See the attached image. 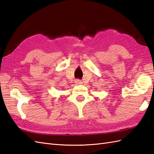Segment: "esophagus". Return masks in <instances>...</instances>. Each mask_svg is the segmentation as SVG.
Here are the masks:
<instances>
[{
    "instance_id": "obj_1",
    "label": "esophagus",
    "mask_w": 154,
    "mask_h": 154,
    "mask_svg": "<svg viewBox=\"0 0 154 154\" xmlns=\"http://www.w3.org/2000/svg\"><path fill=\"white\" fill-rule=\"evenodd\" d=\"M74 83H75L76 85L82 84V82L80 80H79V79H77V80H75V82H74Z\"/></svg>"
}]
</instances>
